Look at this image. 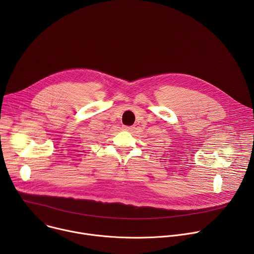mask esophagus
<instances>
[{
	"instance_id": "1",
	"label": "esophagus",
	"mask_w": 254,
	"mask_h": 254,
	"mask_svg": "<svg viewBox=\"0 0 254 254\" xmlns=\"http://www.w3.org/2000/svg\"><path fill=\"white\" fill-rule=\"evenodd\" d=\"M124 129L125 130H127V131H132L134 129V127H124Z\"/></svg>"
}]
</instances>
